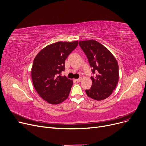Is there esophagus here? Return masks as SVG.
Listing matches in <instances>:
<instances>
[{
	"label": "esophagus",
	"mask_w": 146,
	"mask_h": 146,
	"mask_svg": "<svg viewBox=\"0 0 146 146\" xmlns=\"http://www.w3.org/2000/svg\"><path fill=\"white\" fill-rule=\"evenodd\" d=\"M82 78H79V79H76L75 80L77 82H81L82 81Z\"/></svg>",
	"instance_id": "1"
}]
</instances>
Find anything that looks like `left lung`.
<instances>
[{"instance_id": "left-lung-1", "label": "left lung", "mask_w": 146, "mask_h": 146, "mask_svg": "<svg viewBox=\"0 0 146 146\" xmlns=\"http://www.w3.org/2000/svg\"><path fill=\"white\" fill-rule=\"evenodd\" d=\"M86 54L95 78L91 77L92 85L86 90L87 95L96 101L109 97L116 88L119 80L118 64L110 51L99 42L89 40L79 41Z\"/></svg>"}]
</instances>
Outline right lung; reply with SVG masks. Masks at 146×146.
Returning a JSON list of instances; mask_svg holds the SVG:
<instances>
[{"mask_svg": "<svg viewBox=\"0 0 146 146\" xmlns=\"http://www.w3.org/2000/svg\"><path fill=\"white\" fill-rule=\"evenodd\" d=\"M78 45V41H58L42 48L35 57L31 77L38 94L52 105L63 102L68 97L72 80L59 75L65 70V60Z\"/></svg>", "mask_w": 146, "mask_h": 146, "instance_id": "obj_1", "label": "right lung"}]
</instances>
